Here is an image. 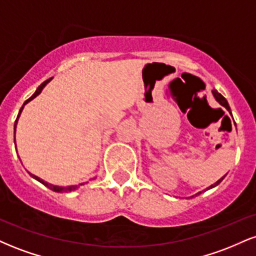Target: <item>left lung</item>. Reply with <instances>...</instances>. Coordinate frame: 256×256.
<instances>
[{"mask_svg":"<svg viewBox=\"0 0 256 256\" xmlns=\"http://www.w3.org/2000/svg\"><path fill=\"white\" fill-rule=\"evenodd\" d=\"M212 92H213V96H214V98H216V101H218V102H219V104L222 106V107H225V108H226V110H228V113H230V114H231V108H230V106H228V101H226V98H224V96H222V94H219V92H218V91H216V90H213V91H212ZM224 177H225V176H224ZM224 177H222V178H220L218 182H216V183H214V184H212V185H210V186H208V188H207V189H206V190H210V189H212V188H214V186H216V185H218V184H220V182H222V179H224ZM201 192H198V194H196V195H200V194H201Z\"/></svg>","mask_w":256,"mask_h":256,"instance_id":"8db88e82","label":"left lung"}]
</instances>
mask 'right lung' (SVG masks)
<instances>
[{
    "mask_svg": "<svg viewBox=\"0 0 256 256\" xmlns=\"http://www.w3.org/2000/svg\"><path fill=\"white\" fill-rule=\"evenodd\" d=\"M48 82H50V79H48V80H46V82H43L42 84L40 85V86H38V89L36 90V92L34 94V95L31 96L30 98L28 100H26L25 101V104H22V107L20 108V110H19V114H18V116H16V124H14V144H16V122H18V119H19V116H20V114H22V108H24V106L28 104V102H30L31 100H34V98H36V96H38L40 94V91L43 90V88L46 86V84H48ZM31 174V173H30ZM31 177H34V179H36V180H38L40 182V183H42L43 185H46V188H49V189L50 190H52V192H73V190H76L77 189V188H79L80 186V185H84V183H82V184H79V185H71V186H58V185H52V184H49V183H46V182H44L43 179H40V178H38L37 176H34V174H31Z\"/></svg>",
    "mask_w": 256,
    "mask_h": 256,
    "instance_id": "add662e5",
    "label": "right lung"
}]
</instances>
